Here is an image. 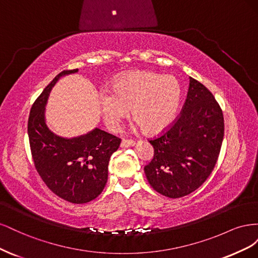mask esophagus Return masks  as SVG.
<instances>
[{
    "instance_id": "obj_1",
    "label": "esophagus",
    "mask_w": 258,
    "mask_h": 258,
    "mask_svg": "<svg viewBox=\"0 0 258 258\" xmlns=\"http://www.w3.org/2000/svg\"><path fill=\"white\" fill-rule=\"evenodd\" d=\"M136 145L135 141H131V140H122L120 143V147L122 148H128V147H132Z\"/></svg>"
}]
</instances>
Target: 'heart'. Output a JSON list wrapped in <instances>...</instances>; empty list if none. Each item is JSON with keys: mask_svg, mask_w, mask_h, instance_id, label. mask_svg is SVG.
Returning a JSON list of instances; mask_svg holds the SVG:
<instances>
[{"mask_svg": "<svg viewBox=\"0 0 258 258\" xmlns=\"http://www.w3.org/2000/svg\"><path fill=\"white\" fill-rule=\"evenodd\" d=\"M182 98V88L174 76L148 71H131L116 79L111 89H102L98 101L106 126L117 130L129 113L135 128L156 134L173 121Z\"/></svg>", "mask_w": 258, "mask_h": 258, "instance_id": "heart-1", "label": "heart"}]
</instances>
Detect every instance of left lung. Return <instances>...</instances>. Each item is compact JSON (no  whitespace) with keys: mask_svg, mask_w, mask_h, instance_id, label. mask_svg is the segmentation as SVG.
Masks as SVG:
<instances>
[{"mask_svg":"<svg viewBox=\"0 0 258 258\" xmlns=\"http://www.w3.org/2000/svg\"><path fill=\"white\" fill-rule=\"evenodd\" d=\"M224 138V118L210 90L189 77L184 108L161 137L151 140L155 154L144 168L148 183L169 198L196 190L212 172Z\"/></svg>","mask_w":258,"mask_h":258,"instance_id":"1","label":"left lung"}]
</instances>
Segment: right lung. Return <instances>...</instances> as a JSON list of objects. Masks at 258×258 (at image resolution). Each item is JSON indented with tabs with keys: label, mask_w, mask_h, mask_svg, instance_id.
I'll return each instance as SVG.
<instances>
[{
	"label": "right lung",
	"mask_w": 258,
	"mask_h": 258,
	"mask_svg": "<svg viewBox=\"0 0 258 258\" xmlns=\"http://www.w3.org/2000/svg\"><path fill=\"white\" fill-rule=\"evenodd\" d=\"M79 72L63 71L47 85L31 108L28 136L38 174L48 188L72 204H86L102 192L107 182L111 156L120 139L95 128L82 136L64 138L52 132L45 110L50 91L61 77Z\"/></svg>",
	"instance_id": "add662e5"
}]
</instances>
